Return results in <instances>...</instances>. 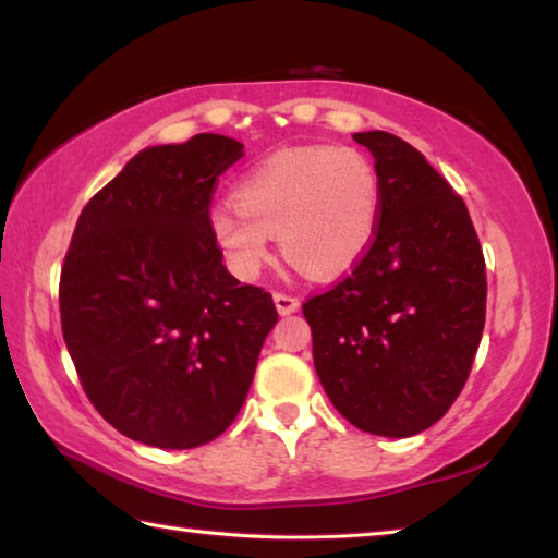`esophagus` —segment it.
Listing matches in <instances>:
<instances>
[{"label": "esophagus", "instance_id": "obj_1", "mask_svg": "<svg viewBox=\"0 0 558 558\" xmlns=\"http://www.w3.org/2000/svg\"><path fill=\"white\" fill-rule=\"evenodd\" d=\"M272 302H276V310L280 315H292L300 310V300L286 295V292H276V295H272Z\"/></svg>", "mask_w": 558, "mask_h": 558}]
</instances>
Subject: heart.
<instances>
[{
	"label": "heart",
	"instance_id": "b5f03b06",
	"mask_svg": "<svg viewBox=\"0 0 558 558\" xmlns=\"http://www.w3.org/2000/svg\"><path fill=\"white\" fill-rule=\"evenodd\" d=\"M379 216L381 186L369 157L344 145H307L243 174L235 204L209 211V231L243 278H256L268 263L270 235L302 272L337 278L369 251Z\"/></svg>",
	"mask_w": 558,
	"mask_h": 558
}]
</instances>
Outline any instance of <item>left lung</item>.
<instances>
[{
    "mask_svg": "<svg viewBox=\"0 0 558 558\" xmlns=\"http://www.w3.org/2000/svg\"><path fill=\"white\" fill-rule=\"evenodd\" d=\"M381 186L379 229L356 268L302 313L329 401L359 430L409 438L440 421L485 327V258L465 202L418 149L356 132Z\"/></svg>",
    "mask_w": 558,
    "mask_h": 558,
    "instance_id": "1",
    "label": "left lung"
}]
</instances>
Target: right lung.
I'll list each match as a JSON object with an SVG mask.
<instances>
[{"label":"right lung","mask_w":558,"mask_h":558,"mask_svg":"<svg viewBox=\"0 0 558 558\" xmlns=\"http://www.w3.org/2000/svg\"><path fill=\"white\" fill-rule=\"evenodd\" d=\"M239 140L202 132L145 147L86 204L61 270V327L90 403L122 436L204 446L248 396L278 323L266 290L241 286L209 231L216 177Z\"/></svg>","instance_id":"1"}]
</instances>
